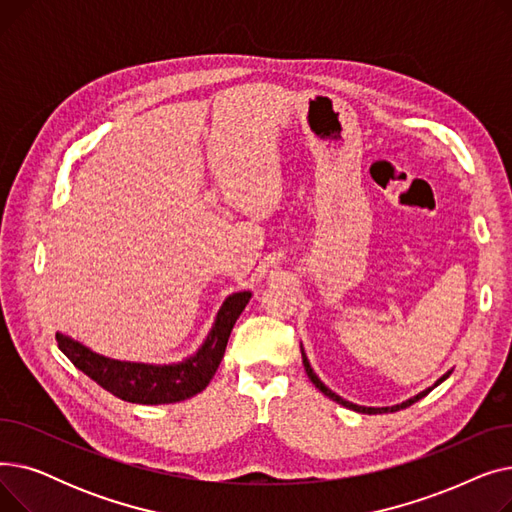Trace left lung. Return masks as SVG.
Segmentation results:
<instances>
[{"instance_id": "obj_1", "label": "left lung", "mask_w": 512, "mask_h": 512, "mask_svg": "<svg viewBox=\"0 0 512 512\" xmlns=\"http://www.w3.org/2000/svg\"><path fill=\"white\" fill-rule=\"evenodd\" d=\"M301 355H303V365H305V371H307V375H309V380L315 384V388H319L321 392H324L328 398H332L334 402H338V405H342V407H346V409H353V411H357V413H365V415H380V413H394V411H400V409H407V407H411L413 402H417V400H421L423 396H427L429 394V390L432 388H427V390H423V392H419L417 396H413V398H409V400H405V402H400V405H394V407H361V405H355V402H348V400H344L342 396H338L336 392H332L324 382H321L317 375L313 373V369H311V365H309V359H307V355H305V351H303V346H301ZM450 375V371L448 373H444L442 378L434 384V386H438V384H442L446 378Z\"/></svg>"}]
</instances>
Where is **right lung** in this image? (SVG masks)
Instances as JSON below:
<instances>
[{"mask_svg": "<svg viewBox=\"0 0 512 512\" xmlns=\"http://www.w3.org/2000/svg\"><path fill=\"white\" fill-rule=\"evenodd\" d=\"M251 299L249 290L234 292L224 301L199 351L172 365L118 361L93 353L91 348L64 334H56L60 351L103 390L137 405H168L199 394L211 382L224 359L230 332Z\"/></svg>", "mask_w": 512, "mask_h": 512, "instance_id": "obj_1", "label": "right lung"}]
</instances>
